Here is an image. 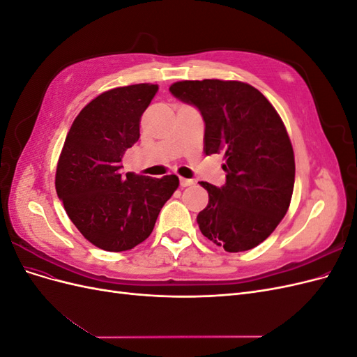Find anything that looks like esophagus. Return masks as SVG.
<instances>
[{"instance_id":"esophagus-1","label":"esophagus","mask_w":357,"mask_h":357,"mask_svg":"<svg viewBox=\"0 0 357 357\" xmlns=\"http://www.w3.org/2000/svg\"><path fill=\"white\" fill-rule=\"evenodd\" d=\"M193 180H190V178H183V177H180V186L181 188H188V186H192L193 185Z\"/></svg>"}]
</instances>
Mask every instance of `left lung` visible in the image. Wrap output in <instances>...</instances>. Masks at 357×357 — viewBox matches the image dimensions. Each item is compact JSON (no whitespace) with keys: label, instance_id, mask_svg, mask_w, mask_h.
<instances>
[{"label":"left lung","instance_id":"8db88e82","mask_svg":"<svg viewBox=\"0 0 357 357\" xmlns=\"http://www.w3.org/2000/svg\"><path fill=\"white\" fill-rule=\"evenodd\" d=\"M169 91L201 112L204 153H225V186L199 183L208 192L197 218L202 235L229 253L250 250L274 232L294 193L295 155L282 117L238 80H183Z\"/></svg>","mask_w":357,"mask_h":357}]
</instances>
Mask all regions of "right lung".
Masks as SVG:
<instances>
[{
    "instance_id": "obj_1",
    "label": "right lung",
    "mask_w": 357,
    "mask_h": 357,
    "mask_svg": "<svg viewBox=\"0 0 357 357\" xmlns=\"http://www.w3.org/2000/svg\"><path fill=\"white\" fill-rule=\"evenodd\" d=\"M158 84L105 91L74 119L59 155L55 186L68 218L105 252L131 250L152 234L178 177L122 174V158L139 138V121Z\"/></svg>"
}]
</instances>
